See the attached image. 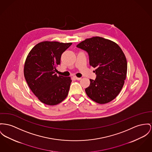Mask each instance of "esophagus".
<instances>
[{
    "label": "esophagus",
    "mask_w": 152,
    "mask_h": 152,
    "mask_svg": "<svg viewBox=\"0 0 152 152\" xmlns=\"http://www.w3.org/2000/svg\"><path fill=\"white\" fill-rule=\"evenodd\" d=\"M75 79L77 80H80L81 79V78H78V77H74Z\"/></svg>",
    "instance_id": "esophagus-1"
}]
</instances>
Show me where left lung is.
Listing matches in <instances>:
<instances>
[{
    "mask_svg": "<svg viewBox=\"0 0 152 152\" xmlns=\"http://www.w3.org/2000/svg\"><path fill=\"white\" fill-rule=\"evenodd\" d=\"M77 47L86 51L89 63L96 68V79H90L85 89L88 96L99 104H106L119 94L124 85L127 63L121 48L116 42L96 36L86 39Z\"/></svg>",
    "mask_w": 152,
    "mask_h": 152,
    "instance_id": "8db88e82",
    "label": "left lung"
}]
</instances>
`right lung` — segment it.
Wrapping results in <instances>:
<instances>
[{"instance_id":"obj_1","label":"right lung","mask_w":152,"mask_h":152,"mask_svg":"<svg viewBox=\"0 0 152 152\" xmlns=\"http://www.w3.org/2000/svg\"><path fill=\"white\" fill-rule=\"evenodd\" d=\"M72 44L45 41L36 44L28 53L23 73L31 91L42 103L55 105L63 101L70 89L71 78L57 75L61 55Z\"/></svg>"}]
</instances>
